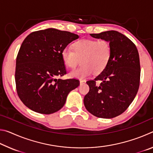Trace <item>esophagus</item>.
Returning <instances> with one entry per match:
<instances>
[{"label":"esophagus","instance_id":"obj_1","mask_svg":"<svg viewBox=\"0 0 153 153\" xmlns=\"http://www.w3.org/2000/svg\"><path fill=\"white\" fill-rule=\"evenodd\" d=\"M79 83H80V84H84V83H86V81H85V80L81 79V80H79Z\"/></svg>","mask_w":153,"mask_h":153}]
</instances>
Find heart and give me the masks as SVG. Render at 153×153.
<instances>
[{"instance_id":"obj_1","label":"heart","mask_w":153,"mask_h":153,"mask_svg":"<svg viewBox=\"0 0 153 153\" xmlns=\"http://www.w3.org/2000/svg\"><path fill=\"white\" fill-rule=\"evenodd\" d=\"M72 51L65 48L61 56L65 65L74 69L81 60L82 65L69 73L71 77L86 79L94 73H102L109 63L111 57V46L105 40H80L73 43Z\"/></svg>"}]
</instances>
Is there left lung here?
Instances as JSON below:
<instances>
[{"label":"left lung","mask_w":153,"mask_h":153,"mask_svg":"<svg viewBox=\"0 0 153 153\" xmlns=\"http://www.w3.org/2000/svg\"><path fill=\"white\" fill-rule=\"evenodd\" d=\"M90 36L109 42L112 53L105 70L86 82L90 91L84 97V106L97 117H115L128 108L138 92L140 77L138 52L128 37L117 31ZM97 81H102L100 86L95 85Z\"/></svg>","instance_id":"obj_1"}]
</instances>
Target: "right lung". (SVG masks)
<instances>
[{
    "instance_id": "right-lung-1",
    "label": "right lung",
    "mask_w": 153,
    "mask_h": 153,
    "mask_svg": "<svg viewBox=\"0 0 153 153\" xmlns=\"http://www.w3.org/2000/svg\"><path fill=\"white\" fill-rule=\"evenodd\" d=\"M79 36L54 28L31 33L18 53L15 68L17 94L35 112L54 113L61 109L71 90L79 85L76 79H56L66 74L61 52Z\"/></svg>"
}]
</instances>
